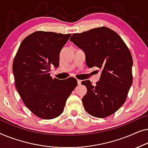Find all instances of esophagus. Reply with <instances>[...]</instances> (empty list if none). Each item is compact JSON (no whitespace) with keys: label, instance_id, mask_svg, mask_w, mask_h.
I'll use <instances>...</instances> for the list:
<instances>
[{"label":"esophagus","instance_id":"34e87169","mask_svg":"<svg viewBox=\"0 0 148 148\" xmlns=\"http://www.w3.org/2000/svg\"><path fill=\"white\" fill-rule=\"evenodd\" d=\"M77 82H78V84H81V82H82V80H77Z\"/></svg>","mask_w":148,"mask_h":148}]
</instances>
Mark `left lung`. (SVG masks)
<instances>
[{
    "mask_svg": "<svg viewBox=\"0 0 148 148\" xmlns=\"http://www.w3.org/2000/svg\"><path fill=\"white\" fill-rule=\"evenodd\" d=\"M70 40L84 51L87 66L102 70L95 86L88 80L81 82L87 88L82 98L85 111L98 118L115 113L125 102L133 82V59L128 47L106 27L74 33Z\"/></svg>",
    "mask_w": 148,
    "mask_h": 148,
    "instance_id": "left-lung-1",
    "label": "left lung"
}]
</instances>
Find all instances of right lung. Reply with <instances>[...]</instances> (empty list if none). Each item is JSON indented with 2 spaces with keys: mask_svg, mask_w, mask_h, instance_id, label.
Returning a JSON list of instances; mask_svg holds the SVG:
<instances>
[{
  "mask_svg": "<svg viewBox=\"0 0 148 148\" xmlns=\"http://www.w3.org/2000/svg\"><path fill=\"white\" fill-rule=\"evenodd\" d=\"M71 34L35 32L22 41L14 58V84L27 107L38 117L52 119L62 113L68 98L77 86L73 77L50 76L58 67L60 53Z\"/></svg>",
  "mask_w": 148,
  "mask_h": 148,
  "instance_id": "obj_1",
  "label": "right lung"
}]
</instances>
